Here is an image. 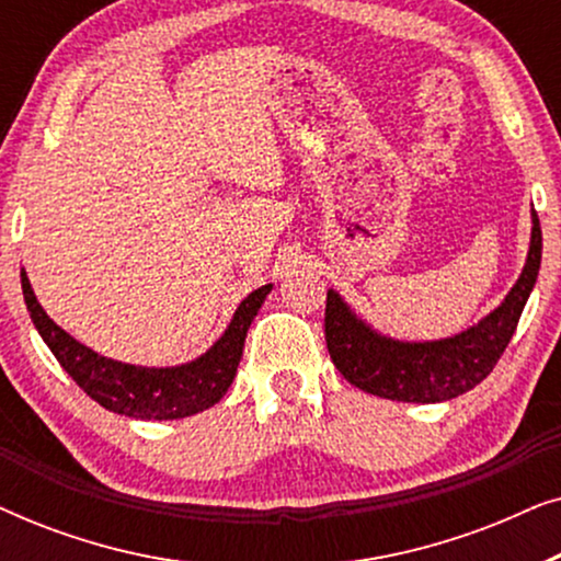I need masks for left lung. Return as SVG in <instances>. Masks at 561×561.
<instances>
[{"instance_id":"1","label":"left lung","mask_w":561,"mask_h":561,"mask_svg":"<svg viewBox=\"0 0 561 561\" xmlns=\"http://www.w3.org/2000/svg\"><path fill=\"white\" fill-rule=\"evenodd\" d=\"M541 265V227L534 211L524 273L478 327L442 342L403 344L370 332L334 290L327 294L324 336L336 370L370 396L403 403H439L472 390L493 373L516 332Z\"/></svg>"}]
</instances>
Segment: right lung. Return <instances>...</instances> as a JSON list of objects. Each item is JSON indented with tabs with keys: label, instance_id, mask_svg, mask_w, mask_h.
I'll list each match as a JSON object with an SVG mask.
<instances>
[{
	"label": "right lung",
	"instance_id": "obj_1",
	"mask_svg": "<svg viewBox=\"0 0 561 561\" xmlns=\"http://www.w3.org/2000/svg\"><path fill=\"white\" fill-rule=\"evenodd\" d=\"M22 294H25L35 329L83 393L94 398L104 409L122 413V416L165 421L194 416V413L219 403V398L232 386L242 357L244 336H248V329L265 296L271 294V286L252 290L244 298L240 309L234 311L232 324L206 355L188 365L160 367V370L117 363V359L96 355L94 350L76 342L37 304L25 271H22Z\"/></svg>",
	"mask_w": 561,
	"mask_h": 561
}]
</instances>
